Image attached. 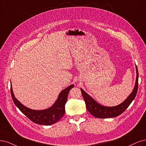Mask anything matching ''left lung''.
<instances>
[{"label": "left lung", "instance_id": "8db88e82", "mask_svg": "<svg viewBox=\"0 0 146 146\" xmlns=\"http://www.w3.org/2000/svg\"><path fill=\"white\" fill-rule=\"evenodd\" d=\"M136 78L135 85L133 89V91L130 94V95L125 99L120 104L114 107H107L102 106L98 103L93 98L84 91L82 88H81L82 95L86 102L87 110L90 113L96 117L98 118H109L113 117L120 115L127 109L131 102L133 101L138 91V71L137 67L136 65Z\"/></svg>", "mask_w": 146, "mask_h": 146}]
</instances>
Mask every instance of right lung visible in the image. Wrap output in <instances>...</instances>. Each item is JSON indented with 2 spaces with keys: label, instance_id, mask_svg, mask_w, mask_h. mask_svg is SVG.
Returning a JSON list of instances; mask_svg holds the SVG:
<instances>
[{
  "label": "right lung",
  "instance_id": "obj_1",
  "mask_svg": "<svg viewBox=\"0 0 146 146\" xmlns=\"http://www.w3.org/2000/svg\"><path fill=\"white\" fill-rule=\"evenodd\" d=\"M74 87L70 85L60 92L58 98L52 106L44 110H33L23 106L15 98L11 84V94L15 104L22 113L36 124L49 125L53 124L61 119L65 113V105L67 101L70 90Z\"/></svg>",
  "mask_w": 146,
  "mask_h": 146
}]
</instances>
